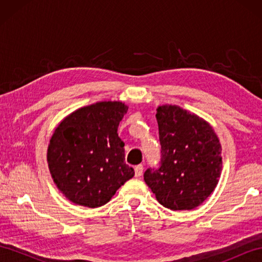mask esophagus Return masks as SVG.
Wrapping results in <instances>:
<instances>
[{"label":"esophagus","mask_w":262,"mask_h":262,"mask_svg":"<svg viewBox=\"0 0 262 262\" xmlns=\"http://www.w3.org/2000/svg\"><path fill=\"white\" fill-rule=\"evenodd\" d=\"M143 165L140 164V165H136L135 166V177H141L143 174Z\"/></svg>","instance_id":"1"}]
</instances>
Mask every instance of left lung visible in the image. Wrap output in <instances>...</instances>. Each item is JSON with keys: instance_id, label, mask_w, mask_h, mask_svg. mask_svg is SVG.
Wrapping results in <instances>:
<instances>
[{"instance_id": "1", "label": "left lung", "mask_w": 262, "mask_h": 262, "mask_svg": "<svg viewBox=\"0 0 262 262\" xmlns=\"http://www.w3.org/2000/svg\"><path fill=\"white\" fill-rule=\"evenodd\" d=\"M161 162L144 180L172 210L193 209L214 191L222 171V146L207 121L178 105L157 109Z\"/></svg>"}]
</instances>
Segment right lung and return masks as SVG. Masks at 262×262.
Returning <instances> with one entry per match:
<instances>
[{"label": "right lung", "instance_id": "add662e5", "mask_svg": "<svg viewBox=\"0 0 262 262\" xmlns=\"http://www.w3.org/2000/svg\"><path fill=\"white\" fill-rule=\"evenodd\" d=\"M127 110L119 101L97 102L72 113L55 129L47 149L48 168L71 202L100 207L134 177L117 133Z\"/></svg>", "mask_w": 262, "mask_h": 262}]
</instances>
